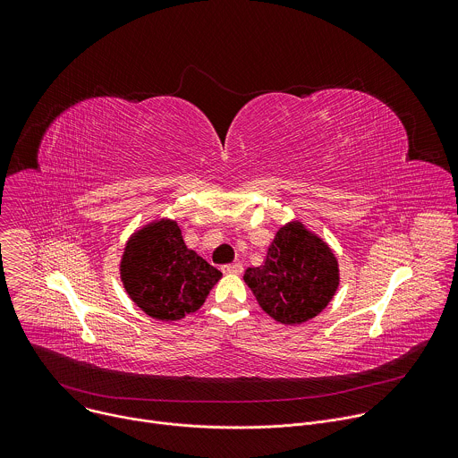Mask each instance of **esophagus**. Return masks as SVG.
<instances>
[{"label":"esophagus","instance_id":"1","mask_svg":"<svg viewBox=\"0 0 458 458\" xmlns=\"http://www.w3.org/2000/svg\"><path fill=\"white\" fill-rule=\"evenodd\" d=\"M221 270H223V274L239 276V274H242V265L241 263H232V265H225Z\"/></svg>","mask_w":458,"mask_h":458}]
</instances>
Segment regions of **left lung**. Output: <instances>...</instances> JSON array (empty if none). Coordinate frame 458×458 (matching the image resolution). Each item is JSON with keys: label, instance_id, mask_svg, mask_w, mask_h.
Segmentation results:
<instances>
[{"label": "left lung", "instance_id": "left-lung-1", "mask_svg": "<svg viewBox=\"0 0 458 458\" xmlns=\"http://www.w3.org/2000/svg\"><path fill=\"white\" fill-rule=\"evenodd\" d=\"M259 306L281 324H301L318 315L339 286V263L330 246L302 223L284 225L265 263L244 272Z\"/></svg>", "mask_w": 458, "mask_h": 458}]
</instances>
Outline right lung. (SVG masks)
Masks as SVG:
<instances>
[{"mask_svg": "<svg viewBox=\"0 0 458 458\" xmlns=\"http://www.w3.org/2000/svg\"><path fill=\"white\" fill-rule=\"evenodd\" d=\"M121 281L147 315L179 320L198 311L223 274L190 250L172 219L154 221L128 239Z\"/></svg>", "mask_w": 458, "mask_h": 458, "instance_id": "add662e5", "label": "right lung"}]
</instances>
